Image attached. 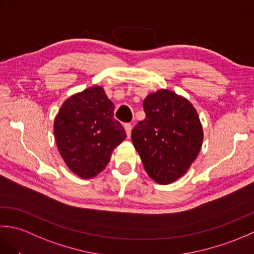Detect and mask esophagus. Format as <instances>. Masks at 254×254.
<instances>
[{
    "mask_svg": "<svg viewBox=\"0 0 254 254\" xmlns=\"http://www.w3.org/2000/svg\"><path fill=\"white\" fill-rule=\"evenodd\" d=\"M124 128H126V132H127V137H130L131 136V132H132V124L131 123H126V124H124Z\"/></svg>",
    "mask_w": 254,
    "mask_h": 254,
    "instance_id": "34e87169",
    "label": "esophagus"
}]
</instances>
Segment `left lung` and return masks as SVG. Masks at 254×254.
<instances>
[{"mask_svg":"<svg viewBox=\"0 0 254 254\" xmlns=\"http://www.w3.org/2000/svg\"><path fill=\"white\" fill-rule=\"evenodd\" d=\"M145 119L132 130V142L147 175L160 185L180 178L201 149L203 130L193 106L160 89L143 101Z\"/></svg>","mask_w":254,"mask_h":254,"instance_id":"8db88e82","label":"left lung"}]
</instances>
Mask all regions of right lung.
I'll return each mask as SVG.
<instances>
[{"mask_svg":"<svg viewBox=\"0 0 254 254\" xmlns=\"http://www.w3.org/2000/svg\"><path fill=\"white\" fill-rule=\"evenodd\" d=\"M115 105L100 86L69 97L55 121V135L63 160L84 179L99 174L112 150L127 137L122 124L113 119Z\"/></svg>","mask_w":254,"mask_h":254,"instance_id":"obj_1","label":"right lung"}]
</instances>
